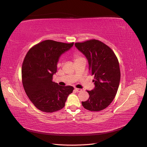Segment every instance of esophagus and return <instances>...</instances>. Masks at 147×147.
<instances>
[{
    "label": "esophagus",
    "instance_id": "obj_1",
    "mask_svg": "<svg viewBox=\"0 0 147 147\" xmlns=\"http://www.w3.org/2000/svg\"><path fill=\"white\" fill-rule=\"evenodd\" d=\"M75 90L77 92H81L82 91V89H80V88H75Z\"/></svg>",
    "mask_w": 147,
    "mask_h": 147
}]
</instances>
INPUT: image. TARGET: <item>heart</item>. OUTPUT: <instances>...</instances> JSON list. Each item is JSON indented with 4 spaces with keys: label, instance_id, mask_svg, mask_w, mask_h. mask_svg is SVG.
<instances>
[{
    "label": "heart",
    "instance_id": "b5f03b06",
    "mask_svg": "<svg viewBox=\"0 0 147 147\" xmlns=\"http://www.w3.org/2000/svg\"><path fill=\"white\" fill-rule=\"evenodd\" d=\"M74 59H75V61H78L79 59L83 58V57L82 56H80V55L79 54H78V53H75V54H74Z\"/></svg>",
    "mask_w": 147,
    "mask_h": 147
}]
</instances>
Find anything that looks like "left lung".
Masks as SVG:
<instances>
[{
  "mask_svg": "<svg viewBox=\"0 0 147 147\" xmlns=\"http://www.w3.org/2000/svg\"><path fill=\"white\" fill-rule=\"evenodd\" d=\"M78 50L86 56L89 70L94 76L95 87L87 91L90 97L82 104L90 111H100L111 104L117 94L120 82L119 62L109 47L98 40L75 43Z\"/></svg>",
  "mask_w": 147,
  "mask_h": 147,
  "instance_id": "8db88e82",
  "label": "left lung"
}]
</instances>
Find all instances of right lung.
I'll return each instance as SVG.
<instances>
[{"label":"right lung","instance_id":"obj_1","mask_svg":"<svg viewBox=\"0 0 147 147\" xmlns=\"http://www.w3.org/2000/svg\"><path fill=\"white\" fill-rule=\"evenodd\" d=\"M74 43H65L47 40L31 48L22 65V82L26 94L35 107L51 113L63 109L74 88L63 86L53 82L57 62L62 54Z\"/></svg>","mask_w":147,"mask_h":147}]
</instances>
